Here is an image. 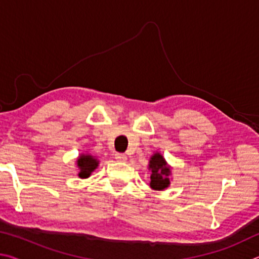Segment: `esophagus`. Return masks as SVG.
Segmentation results:
<instances>
[{
	"label": "esophagus",
	"mask_w": 259,
	"mask_h": 259,
	"mask_svg": "<svg viewBox=\"0 0 259 259\" xmlns=\"http://www.w3.org/2000/svg\"><path fill=\"white\" fill-rule=\"evenodd\" d=\"M115 160L119 161V162H124L126 160V155L123 154V153H116Z\"/></svg>",
	"instance_id": "esophagus-1"
}]
</instances>
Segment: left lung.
Wrapping results in <instances>:
<instances>
[{
    "instance_id": "8db88e82",
    "label": "left lung",
    "mask_w": 259,
    "mask_h": 259,
    "mask_svg": "<svg viewBox=\"0 0 259 259\" xmlns=\"http://www.w3.org/2000/svg\"><path fill=\"white\" fill-rule=\"evenodd\" d=\"M150 169L152 170L150 183L152 188L161 191L169 186L170 181L168 177L170 175V169L168 168V165H166L163 156L159 154V153H156V154L151 157Z\"/></svg>"
}]
</instances>
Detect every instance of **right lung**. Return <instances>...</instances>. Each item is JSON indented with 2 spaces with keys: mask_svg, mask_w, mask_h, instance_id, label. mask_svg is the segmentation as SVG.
Masks as SVG:
<instances>
[{
  "mask_svg": "<svg viewBox=\"0 0 259 259\" xmlns=\"http://www.w3.org/2000/svg\"><path fill=\"white\" fill-rule=\"evenodd\" d=\"M77 166L80 169L78 172V177L81 178H88L90 174L98 166V161L91 155H81L77 160Z\"/></svg>",
  "mask_w": 259,
  "mask_h": 259,
  "instance_id": "right-lung-1",
  "label": "right lung"
}]
</instances>
